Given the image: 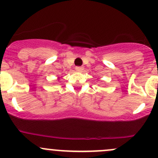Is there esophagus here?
Returning a JSON list of instances; mask_svg holds the SVG:
<instances>
[{
  "instance_id": "esophagus-1",
  "label": "esophagus",
  "mask_w": 158,
  "mask_h": 158,
  "mask_svg": "<svg viewBox=\"0 0 158 158\" xmlns=\"http://www.w3.org/2000/svg\"><path fill=\"white\" fill-rule=\"evenodd\" d=\"M83 69H84L83 66H76V71L82 72Z\"/></svg>"
}]
</instances>
